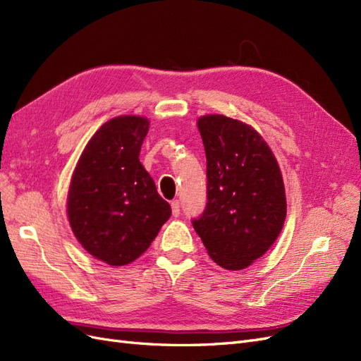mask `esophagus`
Segmentation results:
<instances>
[{
    "instance_id": "34e87169",
    "label": "esophagus",
    "mask_w": 361,
    "mask_h": 361,
    "mask_svg": "<svg viewBox=\"0 0 361 361\" xmlns=\"http://www.w3.org/2000/svg\"><path fill=\"white\" fill-rule=\"evenodd\" d=\"M171 212H173L174 216H178L180 214V202L179 200L171 202Z\"/></svg>"
}]
</instances>
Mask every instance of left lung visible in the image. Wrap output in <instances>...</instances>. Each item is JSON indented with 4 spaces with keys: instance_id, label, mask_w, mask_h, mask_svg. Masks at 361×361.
Instances as JSON below:
<instances>
[{
    "instance_id": "left-lung-1",
    "label": "left lung",
    "mask_w": 361,
    "mask_h": 361,
    "mask_svg": "<svg viewBox=\"0 0 361 361\" xmlns=\"http://www.w3.org/2000/svg\"><path fill=\"white\" fill-rule=\"evenodd\" d=\"M197 126L206 154L207 202L192 227L215 264L244 269L267 253L285 224L279 164L247 123L209 114Z\"/></svg>"
}]
</instances>
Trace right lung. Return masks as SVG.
Here are the masks:
<instances>
[{
    "label": "right lung",
    "mask_w": 361,
    "mask_h": 361,
    "mask_svg": "<svg viewBox=\"0 0 361 361\" xmlns=\"http://www.w3.org/2000/svg\"><path fill=\"white\" fill-rule=\"evenodd\" d=\"M149 120L118 116L87 143L68 194L72 232L89 253L111 267L140 257L171 215L170 204L138 159Z\"/></svg>",
    "instance_id": "add662e5"
}]
</instances>
